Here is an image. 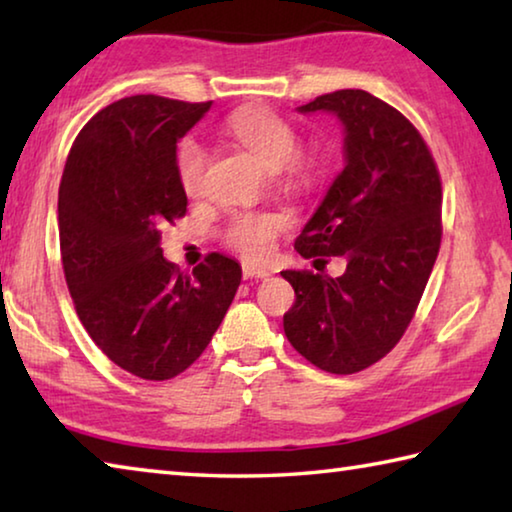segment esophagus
<instances>
[{"instance_id":"1","label":"esophagus","mask_w":512,"mask_h":512,"mask_svg":"<svg viewBox=\"0 0 512 512\" xmlns=\"http://www.w3.org/2000/svg\"><path fill=\"white\" fill-rule=\"evenodd\" d=\"M268 275H271V273H268V268H264V266L244 264V277H246V280H266Z\"/></svg>"}]
</instances>
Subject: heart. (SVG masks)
I'll list each match as a JSON object with an SVG mask.
<instances>
[{"label":"heart","mask_w":512,"mask_h":512,"mask_svg":"<svg viewBox=\"0 0 512 512\" xmlns=\"http://www.w3.org/2000/svg\"><path fill=\"white\" fill-rule=\"evenodd\" d=\"M225 131L266 169H284L291 183L305 185L314 176L316 160L298 153V131L275 112L262 108L239 110L225 121ZM176 171L185 194H201L207 173V153L203 146L194 140H187L180 146L176 155ZM284 228H287V221L280 214L239 212L225 225L223 237L228 246L239 250L244 257L262 259L271 253L277 235Z\"/></svg>","instance_id":"heart-1"}]
</instances>
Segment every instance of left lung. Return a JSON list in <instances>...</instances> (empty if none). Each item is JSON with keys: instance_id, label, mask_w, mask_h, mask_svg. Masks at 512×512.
I'll list each match as a JSON object with an SVG mask.
<instances>
[{"instance_id": "obj_1", "label": "left lung", "mask_w": 512, "mask_h": 512, "mask_svg": "<svg viewBox=\"0 0 512 512\" xmlns=\"http://www.w3.org/2000/svg\"><path fill=\"white\" fill-rule=\"evenodd\" d=\"M298 110L343 121L348 162L296 250L348 266L339 277L282 271L296 291L284 334L316 368L352 375L384 359L415 316L443 239V185L418 128L386 101L339 90Z\"/></svg>"}]
</instances>
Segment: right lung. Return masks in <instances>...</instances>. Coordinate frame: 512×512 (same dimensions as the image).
Segmentation results:
<instances>
[{"instance_id":"add662e5","label":"right lung","mask_w":512,"mask_h":512,"mask_svg":"<svg viewBox=\"0 0 512 512\" xmlns=\"http://www.w3.org/2000/svg\"><path fill=\"white\" fill-rule=\"evenodd\" d=\"M210 106L158 94L110 103L76 135L60 180V259L76 314L99 350L140 379L192 366L241 282V266L221 253L187 275L160 248L162 225L187 212L176 144Z\"/></svg>"}]
</instances>
